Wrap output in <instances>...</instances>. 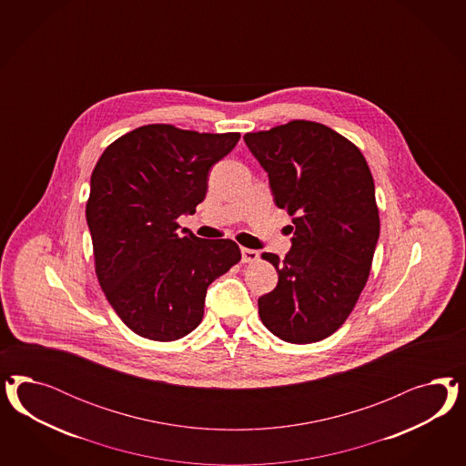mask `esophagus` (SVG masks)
Here are the masks:
<instances>
[{
	"label": "esophagus",
	"mask_w": 466,
	"mask_h": 466,
	"mask_svg": "<svg viewBox=\"0 0 466 466\" xmlns=\"http://www.w3.org/2000/svg\"><path fill=\"white\" fill-rule=\"evenodd\" d=\"M240 253H242V263H253V261H256V259L259 258L258 251L248 249V248H242Z\"/></svg>",
	"instance_id": "34e87169"
}]
</instances>
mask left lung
<instances>
[{"instance_id":"8db88e82","label":"left lung","mask_w":466,"mask_h":466,"mask_svg":"<svg viewBox=\"0 0 466 466\" xmlns=\"http://www.w3.org/2000/svg\"><path fill=\"white\" fill-rule=\"evenodd\" d=\"M244 141L296 227L283 259L261 254L279 283L258 299L259 318L283 341L325 339L345 323L370 273L380 238L372 174L352 141L321 123L294 119Z\"/></svg>"}]
</instances>
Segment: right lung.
Masks as SVG:
<instances>
[{
	"label": "right lung",
	"mask_w": 466,
	"mask_h": 466,
	"mask_svg": "<svg viewBox=\"0 0 466 466\" xmlns=\"http://www.w3.org/2000/svg\"><path fill=\"white\" fill-rule=\"evenodd\" d=\"M239 138L147 125L113 141L96 164L85 207L96 275L116 314L143 339L191 333L208 285L240 261L234 240L199 239L177 224L205 199L208 170Z\"/></svg>",
	"instance_id": "1"
}]
</instances>
